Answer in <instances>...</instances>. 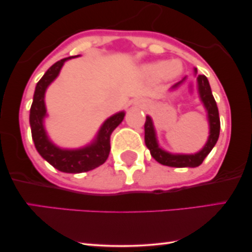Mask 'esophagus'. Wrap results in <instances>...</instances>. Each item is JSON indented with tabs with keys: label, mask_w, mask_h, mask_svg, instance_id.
<instances>
[{
	"label": "esophagus",
	"mask_w": 252,
	"mask_h": 252,
	"mask_svg": "<svg viewBox=\"0 0 252 252\" xmlns=\"http://www.w3.org/2000/svg\"><path fill=\"white\" fill-rule=\"evenodd\" d=\"M140 103L142 104L143 106H147V102H146V100H140Z\"/></svg>",
	"instance_id": "esophagus-1"
}]
</instances>
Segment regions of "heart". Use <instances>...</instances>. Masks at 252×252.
Returning <instances> with one entry per match:
<instances>
[{"instance_id":"heart-1","label":"heart","mask_w":252,"mask_h":252,"mask_svg":"<svg viewBox=\"0 0 252 252\" xmlns=\"http://www.w3.org/2000/svg\"><path fill=\"white\" fill-rule=\"evenodd\" d=\"M179 62H161L146 67V73L152 78L174 77L181 71Z\"/></svg>"}]
</instances>
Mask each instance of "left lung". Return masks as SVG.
<instances>
[{
	"mask_svg": "<svg viewBox=\"0 0 252 252\" xmlns=\"http://www.w3.org/2000/svg\"><path fill=\"white\" fill-rule=\"evenodd\" d=\"M196 72V71H195ZM185 78L172 86V89H176L180 84L184 82ZM198 91L200 94L201 102L207 110V116H209L210 123V136L206 144L200 152L196 154H170L168 152H164L158 147V141H156V135L153 121L149 116L146 117V123H144V142H146L147 148L150 150V154L158 161V163L164 164L169 167H178V168H184V167H198L202 163L207 155L210 154L211 150L216 146L217 141L219 137V131H220V120H219L218 106L213 97L212 91L209 80L205 76H198Z\"/></svg>",
	"mask_w": 252,
	"mask_h": 252,
	"instance_id": "8db88e82",
	"label": "left lung"
}]
</instances>
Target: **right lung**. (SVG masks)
<instances>
[{
  "label": "right lung",
  "instance_id": "obj_1",
  "mask_svg": "<svg viewBox=\"0 0 252 252\" xmlns=\"http://www.w3.org/2000/svg\"><path fill=\"white\" fill-rule=\"evenodd\" d=\"M76 57L63 58L51 66L36 84L33 103L31 106L30 123L35 148L40 155L54 168L63 173H83L103 164L110 153V136L123 121L124 112L114 115L100 126L96 140L80 149H62L54 146L46 134L43 118L46 116L45 92L48 85L58 77L66 60Z\"/></svg>",
  "mask_w": 252,
  "mask_h": 252
}]
</instances>
